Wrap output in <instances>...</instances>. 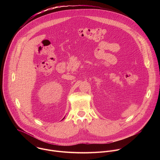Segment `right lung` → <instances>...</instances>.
<instances>
[{"mask_svg":"<svg viewBox=\"0 0 160 160\" xmlns=\"http://www.w3.org/2000/svg\"><path fill=\"white\" fill-rule=\"evenodd\" d=\"M64 118H63V119H64ZM63 119H62V120H63Z\"/></svg>","mask_w":160,"mask_h":160,"instance_id":"obj_1","label":"right lung"}]
</instances>
